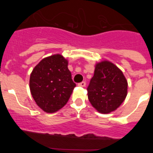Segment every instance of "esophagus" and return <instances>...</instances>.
<instances>
[{"label":"esophagus","mask_w":153,"mask_h":153,"mask_svg":"<svg viewBox=\"0 0 153 153\" xmlns=\"http://www.w3.org/2000/svg\"><path fill=\"white\" fill-rule=\"evenodd\" d=\"M78 86L83 87V86H86V82H85V81H83V82H81V83H78Z\"/></svg>","instance_id":"1"}]
</instances>
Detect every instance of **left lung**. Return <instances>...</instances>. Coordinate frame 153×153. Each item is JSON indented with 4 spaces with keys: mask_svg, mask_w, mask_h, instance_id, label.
I'll return each instance as SVG.
<instances>
[{
    "mask_svg": "<svg viewBox=\"0 0 153 153\" xmlns=\"http://www.w3.org/2000/svg\"><path fill=\"white\" fill-rule=\"evenodd\" d=\"M127 87L122 71L113 63L104 60L96 64L94 75L87 87L88 99L97 111L107 114L125 100Z\"/></svg>",
    "mask_w": 153,
    "mask_h": 153,
    "instance_id": "8db88e82",
    "label": "left lung"
}]
</instances>
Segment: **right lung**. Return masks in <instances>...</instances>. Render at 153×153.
Here are the masks:
<instances>
[{
    "instance_id": "add662e5",
    "label": "right lung",
    "mask_w": 153,
    "mask_h": 153,
    "mask_svg": "<svg viewBox=\"0 0 153 153\" xmlns=\"http://www.w3.org/2000/svg\"><path fill=\"white\" fill-rule=\"evenodd\" d=\"M67 66L62 55L54 54L43 59L31 73V95L46 113H55L66 105L76 86Z\"/></svg>"
}]
</instances>
